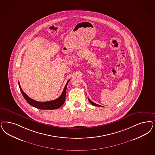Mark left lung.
<instances>
[{"instance_id": "left-lung-1", "label": "left lung", "mask_w": 155, "mask_h": 155, "mask_svg": "<svg viewBox=\"0 0 155 155\" xmlns=\"http://www.w3.org/2000/svg\"><path fill=\"white\" fill-rule=\"evenodd\" d=\"M88 100H89V102L91 103V105H94V106H96V107H101V106H100V105H98V104H96L94 103L93 102L91 101L89 98H88Z\"/></svg>"}]
</instances>
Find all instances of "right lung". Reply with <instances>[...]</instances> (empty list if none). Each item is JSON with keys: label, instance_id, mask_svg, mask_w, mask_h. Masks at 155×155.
<instances>
[{"label": "right lung", "instance_id": "right-lung-1", "mask_svg": "<svg viewBox=\"0 0 155 155\" xmlns=\"http://www.w3.org/2000/svg\"><path fill=\"white\" fill-rule=\"evenodd\" d=\"M70 80L66 82V84L64 86V89L62 91L61 95L57 99H55L53 101L46 102H39L35 100H34L31 99L30 97L27 96V94L21 89V87L20 86L19 82H18L19 86L20 88V90L21 91V94L24 97L25 99L26 100V101L32 107H35L39 109H45V110H50V109H56L62 107L63 104H64L66 98V87L67 85L69 82Z\"/></svg>", "mask_w": 155, "mask_h": 155}]
</instances>
